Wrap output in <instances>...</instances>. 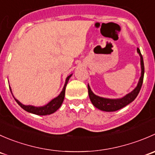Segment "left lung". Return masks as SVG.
<instances>
[{
    "label": "left lung",
    "instance_id": "obj_1",
    "mask_svg": "<svg viewBox=\"0 0 155 155\" xmlns=\"http://www.w3.org/2000/svg\"><path fill=\"white\" fill-rule=\"evenodd\" d=\"M137 52L140 54V62H141V76H140V81L138 82V85L136 87L133 91L127 94L124 97L121 98V99H107V98L101 97L97 95H95L93 92L91 90L90 87L87 85V90H88V95L90 97L91 101L92 104L97 109H101L102 111H105V112H115V111L118 110V109H121V108L126 107L129 104L134 101L136 97H137L138 94L140 93V91L141 89L142 85H143V78H144V62H143V58L141 52H140V48H137Z\"/></svg>",
    "mask_w": 155,
    "mask_h": 155
}]
</instances>
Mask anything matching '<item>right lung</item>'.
Masks as SVG:
<instances>
[{
    "instance_id": "1",
    "label": "right lung",
    "mask_w": 155,
    "mask_h": 155,
    "mask_svg": "<svg viewBox=\"0 0 155 155\" xmlns=\"http://www.w3.org/2000/svg\"><path fill=\"white\" fill-rule=\"evenodd\" d=\"M72 74L70 75L68 78L66 79V82L64 84V86L63 87V90L61 92L60 94L57 97L54 98L53 100H51L48 104H46V105L43 106V107H33V106H25L21 104L18 100H16L15 98V101H16L17 104L20 106L23 109H25L27 112H31V113L35 114V115H50V114L54 113V112L58 110V109L60 108L61 106L62 103H63L64 99V95H65V89H66V86L67 84H68L69 79L71 77ZM10 91H11V88Z\"/></svg>"
}]
</instances>
